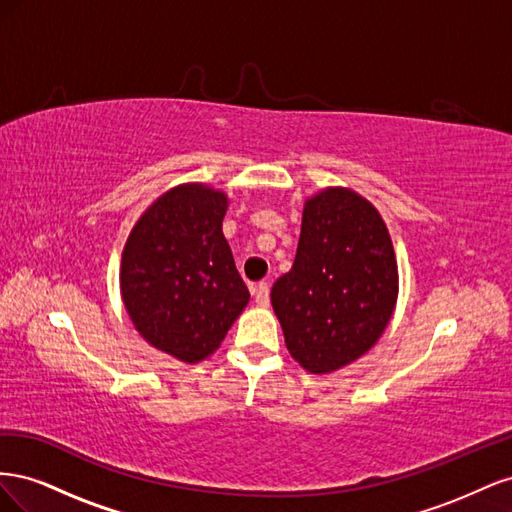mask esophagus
I'll return each mask as SVG.
<instances>
[{
  "label": "esophagus",
  "instance_id": "esophagus-1",
  "mask_svg": "<svg viewBox=\"0 0 512 512\" xmlns=\"http://www.w3.org/2000/svg\"><path fill=\"white\" fill-rule=\"evenodd\" d=\"M252 292H254V299H256L258 305H267L269 303V284L267 282L254 284Z\"/></svg>",
  "mask_w": 512,
  "mask_h": 512
}]
</instances>
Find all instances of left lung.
I'll use <instances>...</instances> for the list:
<instances>
[{
    "label": "left lung",
    "mask_w": 512,
    "mask_h": 512,
    "mask_svg": "<svg viewBox=\"0 0 512 512\" xmlns=\"http://www.w3.org/2000/svg\"><path fill=\"white\" fill-rule=\"evenodd\" d=\"M397 294V258L380 211L342 185L309 196L294 265L271 288L292 359L316 376L361 359L389 327Z\"/></svg>",
    "instance_id": "left-lung-1"
}]
</instances>
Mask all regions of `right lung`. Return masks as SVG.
<instances>
[{"instance_id": "right-lung-1", "label": "right lung", "mask_w": 512, "mask_h": 512, "mask_svg": "<svg viewBox=\"0 0 512 512\" xmlns=\"http://www.w3.org/2000/svg\"><path fill=\"white\" fill-rule=\"evenodd\" d=\"M228 196L181 183L143 211L123 245L119 288L145 342L183 363L205 361L250 303L222 232Z\"/></svg>"}]
</instances>
